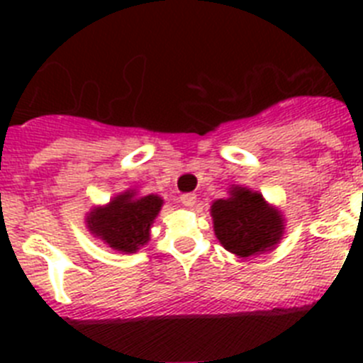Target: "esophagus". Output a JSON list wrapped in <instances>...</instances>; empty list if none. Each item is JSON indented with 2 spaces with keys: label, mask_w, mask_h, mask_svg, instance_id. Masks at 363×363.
I'll return each mask as SVG.
<instances>
[{
  "label": "esophagus",
  "mask_w": 363,
  "mask_h": 363,
  "mask_svg": "<svg viewBox=\"0 0 363 363\" xmlns=\"http://www.w3.org/2000/svg\"><path fill=\"white\" fill-rule=\"evenodd\" d=\"M179 201H182L185 207H192V205L196 203V194H194V192H187V194H182V196H179Z\"/></svg>",
  "instance_id": "esophagus-1"
}]
</instances>
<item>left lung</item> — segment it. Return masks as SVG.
<instances>
[{
	"label": "left lung",
	"mask_w": 363,
	"mask_h": 363,
	"mask_svg": "<svg viewBox=\"0 0 363 363\" xmlns=\"http://www.w3.org/2000/svg\"><path fill=\"white\" fill-rule=\"evenodd\" d=\"M211 216L218 242L240 258L272 251L285 230L281 211L243 185H233L229 196L213 201Z\"/></svg>",
	"instance_id": "obj_1"
}]
</instances>
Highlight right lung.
<instances>
[{
  "mask_svg": "<svg viewBox=\"0 0 363 363\" xmlns=\"http://www.w3.org/2000/svg\"><path fill=\"white\" fill-rule=\"evenodd\" d=\"M162 207L158 194L140 196L136 189H127L108 203L92 207L85 216L86 229L114 251L133 255L149 243L150 227Z\"/></svg>",
  "mask_w": 363,
  "mask_h": 363,
  "instance_id": "right-lung-1",
  "label": "right lung"
}]
</instances>
